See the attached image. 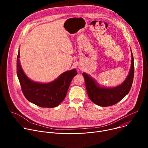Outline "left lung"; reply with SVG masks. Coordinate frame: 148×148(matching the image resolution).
Wrapping results in <instances>:
<instances>
[{"instance_id":"left-lung-1","label":"left lung","mask_w":148,"mask_h":148,"mask_svg":"<svg viewBox=\"0 0 148 148\" xmlns=\"http://www.w3.org/2000/svg\"><path fill=\"white\" fill-rule=\"evenodd\" d=\"M131 66L129 74L125 81L118 86L114 87L102 86L90 75L86 73H82L88 95L94 103L101 107L111 106L119 102L129 93L134 75V61L131 49Z\"/></svg>"}]
</instances>
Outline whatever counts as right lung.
<instances>
[{
	"mask_svg": "<svg viewBox=\"0 0 148 148\" xmlns=\"http://www.w3.org/2000/svg\"><path fill=\"white\" fill-rule=\"evenodd\" d=\"M20 50L17 58V75L26 98L40 107L54 108L64 99L73 77L77 74L75 69L62 73L48 83L33 81L25 74L20 62Z\"/></svg>",
	"mask_w": 148,
	"mask_h": 148,
	"instance_id": "right-lung-1",
	"label": "right lung"
}]
</instances>
